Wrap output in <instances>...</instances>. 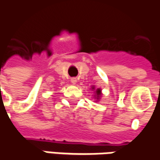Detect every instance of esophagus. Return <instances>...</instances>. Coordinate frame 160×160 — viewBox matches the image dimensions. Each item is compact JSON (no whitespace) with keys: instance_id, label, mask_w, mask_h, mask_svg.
I'll return each instance as SVG.
<instances>
[{"instance_id":"1","label":"esophagus","mask_w":160,"mask_h":160,"mask_svg":"<svg viewBox=\"0 0 160 160\" xmlns=\"http://www.w3.org/2000/svg\"><path fill=\"white\" fill-rule=\"evenodd\" d=\"M71 83H72V85H75V84L77 83L76 79H75V78H72V79H71Z\"/></svg>"}]
</instances>
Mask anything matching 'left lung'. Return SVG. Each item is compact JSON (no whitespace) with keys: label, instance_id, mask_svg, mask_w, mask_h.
Segmentation results:
<instances>
[{"label":"left lung","instance_id":"left-lung-1","mask_svg":"<svg viewBox=\"0 0 160 160\" xmlns=\"http://www.w3.org/2000/svg\"><path fill=\"white\" fill-rule=\"evenodd\" d=\"M92 91H93L94 92V95H93V99H95V102H99V99L102 96V90L100 88H96L94 86H92L91 87Z\"/></svg>","mask_w":160,"mask_h":160}]
</instances>
